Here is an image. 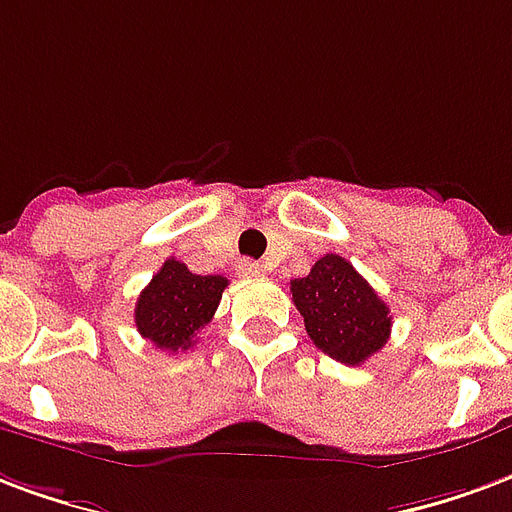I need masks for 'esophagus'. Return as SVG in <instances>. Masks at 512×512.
I'll return each mask as SVG.
<instances>
[{"mask_svg":"<svg viewBox=\"0 0 512 512\" xmlns=\"http://www.w3.org/2000/svg\"><path fill=\"white\" fill-rule=\"evenodd\" d=\"M238 276H244V279H255V276H263V266L255 263V260H244V263H238Z\"/></svg>","mask_w":512,"mask_h":512,"instance_id":"1","label":"esophagus"}]
</instances>
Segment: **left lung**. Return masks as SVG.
Listing matches in <instances>:
<instances>
[{
	"mask_svg": "<svg viewBox=\"0 0 512 512\" xmlns=\"http://www.w3.org/2000/svg\"><path fill=\"white\" fill-rule=\"evenodd\" d=\"M290 293L314 347L333 361L361 366L391 336V309L344 257H320Z\"/></svg>",
	"mask_w": 512,
	"mask_h": 512,
	"instance_id": "1",
	"label": "left lung"
}]
</instances>
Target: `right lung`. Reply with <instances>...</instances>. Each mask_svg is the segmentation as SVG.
Instances as JSON below:
<instances>
[{
	"label": "right lung",
	"mask_w": 512,
	"mask_h": 512,
	"mask_svg": "<svg viewBox=\"0 0 512 512\" xmlns=\"http://www.w3.org/2000/svg\"><path fill=\"white\" fill-rule=\"evenodd\" d=\"M225 287V276L192 274L170 257L140 293L135 328L157 350H189L200 328L211 323Z\"/></svg>",
	"instance_id": "add662e5"
}]
</instances>
